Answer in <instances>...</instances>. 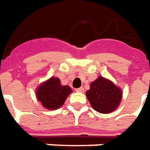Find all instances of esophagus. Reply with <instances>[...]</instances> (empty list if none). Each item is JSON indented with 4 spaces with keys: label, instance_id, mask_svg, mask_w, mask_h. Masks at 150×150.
Wrapping results in <instances>:
<instances>
[{
    "label": "esophagus",
    "instance_id": "1",
    "mask_svg": "<svg viewBox=\"0 0 150 150\" xmlns=\"http://www.w3.org/2000/svg\"><path fill=\"white\" fill-rule=\"evenodd\" d=\"M76 91L78 92H84V88L83 87H80V88L76 89Z\"/></svg>",
    "mask_w": 150,
    "mask_h": 150
}]
</instances>
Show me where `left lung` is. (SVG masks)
Returning <instances> with one entry per match:
<instances>
[{
    "instance_id": "obj_1",
    "label": "left lung",
    "mask_w": 150,
    "mask_h": 150,
    "mask_svg": "<svg viewBox=\"0 0 150 150\" xmlns=\"http://www.w3.org/2000/svg\"><path fill=\"white\" fill-rule=\"evenodd\" d=\"M86 95L91 107L100 113L114 111L122 97V90L112 81L103 77H99L91 83L90 90Z\"/></svg>"
}]
</instances>
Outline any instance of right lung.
Instances as JSON below:
<instances>
[{
	"instance_id": "add662e5",
	"label": "right lung",
	"mask_w": 150,
	"mask_h": 150,
	"mask_svg": "<svg viewBox=\"0 0 150 150\" xmlns=\"http://www.w3.org/2000/svg\"><path fill=\"white\" fill-rule=\"evenodd\" d=\"M72 91L69 86H62L60 80L58 77H53L38 86L36 95L44 108L54 110L64 105Z\"/></svg>"
}]
</instances>
